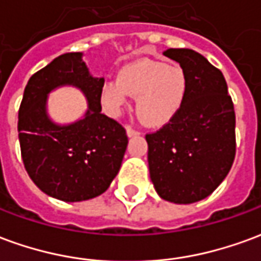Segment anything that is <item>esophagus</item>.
<instances>
[{
	"label": "esophagus",
	"mask_w": 261,
	"mask_h": 261,
	"mask_svg": "<svg viewBox=\"0 0 261 261\" xmlns=\"http://www.w3.org/2000/svg\"><path fill=\"white\" fill-rule=\"evenodd\" d=\"M140 134V131L134 130V128H131V127H127V136L133 137V136H138Z\"/></svg>",
	"instance_id": "34e87169"
}]
</instances>
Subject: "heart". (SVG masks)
Returning <instances> with one entry per match:
<instances>
[{"mask_svg":"<svg viewBox=\"0 0 261 261\" xmlns=\"http://www.w3.org/2000/svg\"><path fill=\"white\" fill-rule=\"evenodd\" d=\"M187 92V78L180 67H166L151 60L125 65L119 80L105 81L100 89L103 110L117 117L130 96L137 97V114L149 127L166 124L180 109Z\"/></svg>","mask_w":261,"mask_h":261,"instance_id":"1","label":"heart"}]
</instances>
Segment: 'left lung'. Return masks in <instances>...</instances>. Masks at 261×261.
<instances>
[{"label":"left lung","mask_w":261,"mask_h":261,"mask_svg":"<svg viewBox=\"0 0 261 261\" xmlns=\"http://www.w3.org/2000/svg\"><path fill=\"white\" fill-rule=\"evenodd\" d=\"M179 63L187 92L180 109L145 136L155 190L164 200L192 204L208 197L229 173L236 152L235 110L224 75L189 48H168Z\"/></svg>","instance_id":"obj_1"}]
</instances>
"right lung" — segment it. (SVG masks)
<instances>
[{
  "instance_id": "right-lung-1",
  "label": "right lung",
  "mask_w": 261,
  "mask_h": 261,
  "mask_svg": "<svg viewBox=\"0 0 261 261\" xmlns=\"http://www.w3.org/2000/svg\"><path fill=\"white\" fill-rule=\"evenodd\" d=\"M103 78L89 75L82 53H67L31 76L18 113L22 161L43 193L61 201L100 196L119 173L128 138L119 121L103 114ZM74 85L86 93L90 109L74 125L57 126L47 117L48 92Z\"/></svg>"
}]
</instances>
